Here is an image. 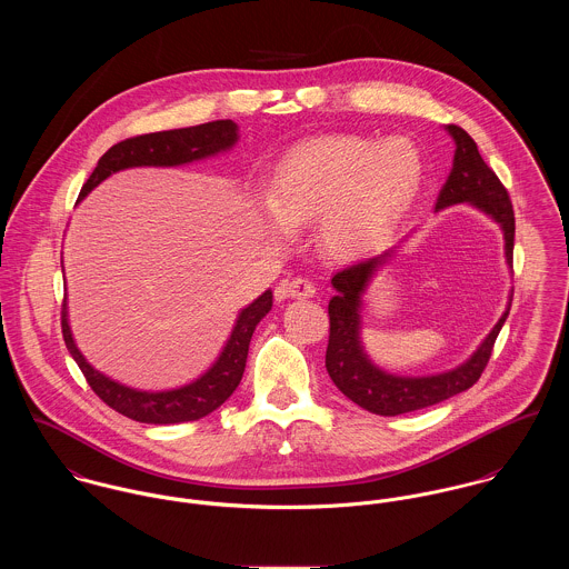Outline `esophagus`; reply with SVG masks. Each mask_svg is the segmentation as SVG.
Wrapping results in <instances>:
<instances>
[{
  "mask_svg": "<svg viewBox=\"0 0 569 569\" xmlns=\"http://www.w3.org/2000/svg\"><path fill=\"white\" fill-rule=\"evenodd\" d=\"M280 293L287 298H298V300H307L316 296V284L307 278H293V280H282L280 282Z\"/></svg>",
  "mask_w": 569,
  "mask_h": 569,
  "instance_id": "esophagus-1",
  "label": "esophagus"
}]
</instances>
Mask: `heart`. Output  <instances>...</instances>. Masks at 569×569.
I'll return each mask as SVG.
<instances>
[{"instance_id":"1","label":"heart","mask_w":569,"mask_h":569,"mask_svg":"<svg viewBox=\"0 0 569 569\" xmlns=\"http://www.w3.org/2000/svg\"><path fill=\"white\" fill-rule=\"evenodd\" d=\"M425 162L407 138L386 142L328 136L298 144L273 170L262 199L264 230L289 239L318 221V244L332 260H355L381 243L420 190Z\"/></svg>"}]
</instances>
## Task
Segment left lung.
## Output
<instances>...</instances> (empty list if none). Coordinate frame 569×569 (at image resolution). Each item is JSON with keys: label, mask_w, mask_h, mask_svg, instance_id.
<instances>
[{"label": "left lung", "mask_w": 569, "mask_h": 569, "mask_svg": "<svg viewBox=\"0 0 569 569\" xmlns=\"http://www.w3.org/2000/svg\"><path fill=\"white\" fill-rule=\"evenodd\" d=\"M445 131L453 138L456 153H453V168L438 194L433 210L438 212L449 206L469 203L480 212H485L488 219H492L499 226L503 234L506 264L512 269L515 214H512V203L508 199V192L497 179V174L482 160L476 140L465 129L456 124H447ZM411 234L413 230L395 247L337 271L330 280L335 296L328 302L330 335H328V348H326V370L332 383L341 390V395H346L352 403L379 416H399L422 407L436 406L445 399H451L469 390L487 368L492 343L510 313V302H512V291H510L506 311L482 339V343L476 348V352L467 361H462L460 366L447 372L427 375V377H403V375H392L379 368L370 359L361 341L363 296L372 284L375 276L397 258L399 249Z\"/></svg>", "instance_id": "1"}]
</instances>
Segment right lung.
I'll use <instances>...</instances> for the list:
<instances>
[{"label": "right lung", "instance_id": "obj_1", "mask_svg": "<svg viewBox=\"0 0 569 569\" xmlns=\"http://www.w3.org/2000/svg\"><path fill=\"white\" fill-rule=\"evenodd\" d=\"M239 124L232 120H214L197 127L186 129H172L160 133H147L138 138H129L124 142L113 144L93 168L89 179L82 186L79 201H82L98 183H102L113 172L127 170V168H172L183 163L199 162L214 158L219 153H228L239 142ZM63 267V260H61ZM273 293L267 289L262 296H258L251 305L241 309L237 322L232 326V332L214 359V363L199 375L194 381L172 388V390H138L129 388L100 370H96L79 350L68 316V298L63 300V339L79 363V368L91 386V390L118 413L149 425H174V422H188L199 420L208 413H212L217 407L223 406L232 392L239 388L243 379L244 361L251 335L258 322L271 311Z\"/></svg>", "mask_w": 569, "mask_h": 569}]
</instances>
